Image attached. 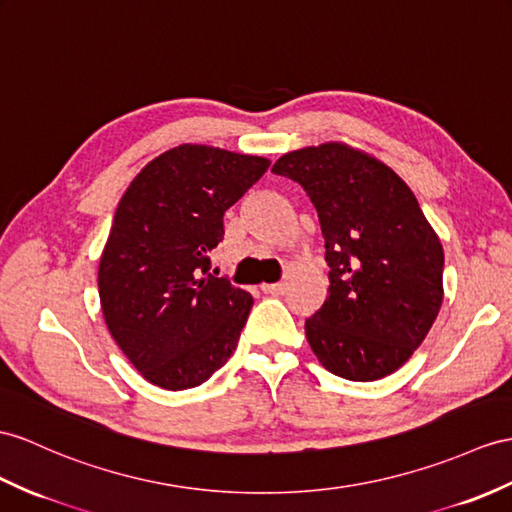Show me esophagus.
<instances>
[{"label": "esophagus", "mask_w": 512, "mask_h": 512, "mask_svg": "<svg viewBox=\"0 0 512 512\" xmlns=\"http://www.w3.org/2000/svg\"><path fill=\"white\" fill-rule=\"evenodd\" d=\"M260 289H263V293H267V295H282L284 293V284L282 282H278V284H263V286H260Z\"/></svg>", "instance_id": "1"}]
</instances>
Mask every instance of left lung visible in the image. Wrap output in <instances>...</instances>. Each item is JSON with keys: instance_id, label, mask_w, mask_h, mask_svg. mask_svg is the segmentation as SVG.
<instances>
[{"instance_id": "8db88e82", "label": "left lung", "mask_w": 512, "mask_h": 512, "mask_svg": "<svg viewBox=\"0 0 512 512\" xmlns=\"http://www.w3.org/2000/svg\"><path fill=\"white\" fill-rule=\"evenodd\" d=\"M271 171L304 186L326 239L330 289L306 319L310 350L345 380L389 376L443 304V245L415 193L382 160L341 141L293 149Z\"/></svg>"}]
</instances>
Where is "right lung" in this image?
<instances>
[{"label":"right lung","mask_w":512,"mask_h":512,"mask_svg":"<svg viewBox=\"0 0 512 512\" xmlns=\"http://www.w3.org/2000/svg\"><path fill=\"white\" fill-rule=\"evenodd\" d=\"M271 160L182 143L139 171L123 193L99 256L108 332L160 389L206 382L236 350L254 297L208 273L223 215Z\"/></svg>","instance_id":"add662e5"}]
</instances>
